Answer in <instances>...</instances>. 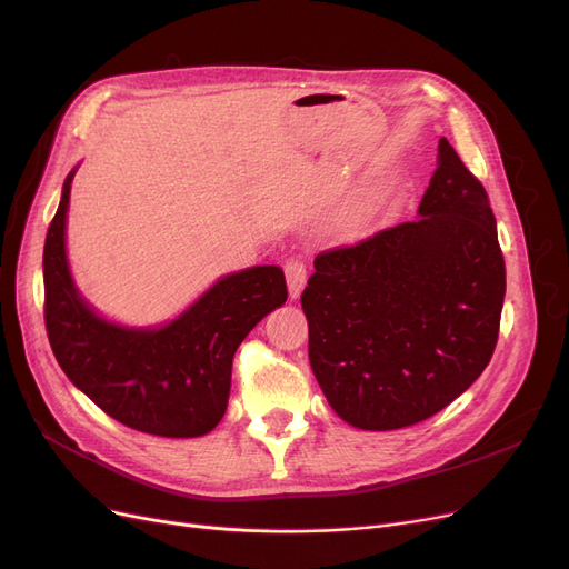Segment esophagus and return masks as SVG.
Returning a JSON list of instances; mask_svg holds the SVG:
<instances>
[{
	"label": "esophagus",
	"instance_id": "34e87169",
	"mask_svg": "<svg viewBox=\"0 0 569 569\" xmlns=\"http://www.w3.org/2000/svg\"><path fill=\"white\" fill-rule=\"evenodd\" d=\"M284 274H287L289 297L297 299L306 287V280H308V270H306L303 261H299V258H289V261L284 263Z\"/></svg>",
	"mask_w": 569,
	"mask_h": 569
}]
</instances>
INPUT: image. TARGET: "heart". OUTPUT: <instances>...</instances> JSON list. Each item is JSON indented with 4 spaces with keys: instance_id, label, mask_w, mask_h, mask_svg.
Segmentation results:
<instances>
[{
    "instance_id": "b5f03b06",
    "label": "heart",
    "mask_w": 569,
    "mask_h": 569,
    "mask_svg": "<svg viewBox=\"0 0 569 569\" xmlns=\"http://www.w3.org/2000/svg\"><path fill=\"white\" fill-rule=\"evenodd\" d=\"M375 201H377V192L372 187L358 189V192L337 211V216H335L337 228L347 230V232L358 230L372 216Z\"/></svg>"
}]
</instances>
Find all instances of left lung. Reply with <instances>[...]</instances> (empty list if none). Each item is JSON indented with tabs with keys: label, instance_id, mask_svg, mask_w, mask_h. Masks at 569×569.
Listing matches in <instances>:
<instances>
[{
	"label": "left lung",
	"instance_id": "1",
	"mask_svg": "<svg viewBox=\"0 0 569 569\" xmlns=\"http://www.w3.org/2000/svg\"><path fill=\"white\" fill-rule=\"evenodd\" d=\"M308 358L337 416L385 432L432 418L485 372L506 261L487 189L446 137L418 218L316 256Z\"/></svg>",
	"mask_w": 569,
	"mask_h": 569
}]
</instances>
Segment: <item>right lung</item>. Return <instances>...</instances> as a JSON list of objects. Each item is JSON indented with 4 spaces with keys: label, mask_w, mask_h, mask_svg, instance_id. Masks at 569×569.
Listing matches in <instances>:
<instances>
[{
    "label": "right lung",
    "mask_w": 569,
    "mask_h": 569,
    "mask_svg": "<svg viewBox=\"0 0 569 569\" xmlns=\"http://www.w3.org/2000/svg\"><path fill=\"white\" fill-rule=\"evenodd\" d=\"M76 170L44 239V325L61 370L82 393L137 432L201 437L226 416L232 358L242 339L287 301L284 272L256 266L226 274L182 316L132 330L99 318L66 261V211Z\"/></svg>",
    "instance_id": "1"
}]
</instances>
